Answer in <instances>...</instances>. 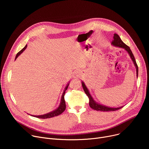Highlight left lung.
Returning a JSON list of instances; mask_svg holds the SVG:
<instances>
[{
  "instance_id": "1",
  "label": "left lung",
  "mask_w": 149,
  "mask_h": 149,
  "mask_svg": "<svg viewBox=\"0 0 149 149\" xmlns=\"http://www.w3.org/2000/svg\"><path fill=\"white\" fill-rule=\"evenodd\" d=\"M114 39L113 40L112 42H111V45L113 46H115L116 47H118V48H123L124 49L128 54H129L132 60L133 61L134 65L136 68V75H137V78L138 77V66L137 65L136 61L135 60L134 56L130 49V48H129V47H128L127 45H126L124 42L121 40V39H120V36L117 34V33H114V37H113ZM82 84V88L84 89V92L86 93V94H87V95L88 97L89 98V105L90 106V107L95 110L97 111H116L117 110H119L121 108L123 107V106H121V107H107V106H105L104 105L101 104L100 103H98L97 102H96L94 98H93V97L91 96V95L90 94L89 90H88L87 87H86V85H85L84 82L83 81H82L81 82Z\"/></svg>"
}]
</instances>
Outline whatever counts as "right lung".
Instances as JSON below:
<instances>
[{"label": "right lung", "instance_id": "obj_1", "mask_svg": "<svg viewBox=\"0 0 149 149\" xmlns=\"http://www.w3.org/2000/svg\"><path fill=\"white\" fill-rule=\"evenodd\" d=\"M27 47V45H25V47L21 50L16 55V57H15V59H16V58L22 54L24 51L25 49ZM69 84H70V81L67 84V86L65 87V90H63V92L62 94V96H61V101H60V104L59 105V107L54 110V111H51L47 114H43V115H40V116H33V115H31L32 116H33L35 117H37V118H52V117H54L55 116H57L59 114H61V113H62L63 111H65V109H66V104H65V100H64V95H65V91L67 90L68 86H69Z\"/></svg>", "mask_w": 149, "mask_h": 149}]
</instances>
